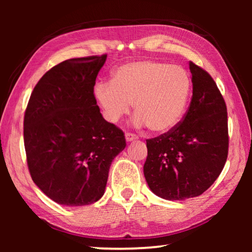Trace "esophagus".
<instances>
[{"label": "esophagus", "mask_w": 252, "mask_h": 252, "mask_svg": "<svg viewBox=\"0 0 252 252\" xmlns=\"http://www.w3.org/2000/svg\"><path fill=\"white\" fill-rule=\"evenodd\" d=\"M138 139V136H136L135 134L133 133H130V132H127V133H126V140L127 142H131V141H134V140Z\"/></svg>", "instance_id": "1"}]
</instances>
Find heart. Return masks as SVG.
Returning <instances> with one entry per match:
<instances>
[{"label":"heart","instance_id":"b5f03b06","mask_svg":"<svg viewBox=\"0 0 252 252\" xmlns=\"http://www.w3.org/2000/svg\"><path fill=\"white\" fill-rule=\"evenodd\" d=\"M190 91V76L183 67L142 60L117 67L111 82L97 83L93 93L109 122L117 123L134 103L136 126L165 133L181 121Z\"/></svg>","mask_w":252,"mask_h":252}]
</instances>
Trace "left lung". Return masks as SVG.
<instances>
[{
    "mask_svg": "<svg viewBox=\"0 0 252 252\" xmlns=\"http://www.w3.org/2000/svg\"><path fill=\"white\" fill-rule=\"evenodd\" d=\"M192 99L177 126L147 140L143 172L158 197L186 200L211 187L228 157L227 105L211 75L189 63Z\"/></svg>",
    "mask_w": 252,
    "mask_h": 252,
    "instance_id": "obj_1",
    "label": "left lung"
}]
</instances>
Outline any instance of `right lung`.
Listing matches in <instances>:
<instances>
[{"instance_id":"obj_1","label":"right lung","mask_w":252,"mask_h":252,"mask_svg":"<svg viewBox=\"0 0 252 252\" xmlns=\"http://www.w3.org/2000/svg\"><path fill=\"white\" fill-rule=\"evenodd\" d=\"M106 54L70 59L33 89L24 114L30 174L45 195L67 207L96 202L111 162L126 148L122 130L105 121L94 97Z\"/></svg>"}]
</instances>
